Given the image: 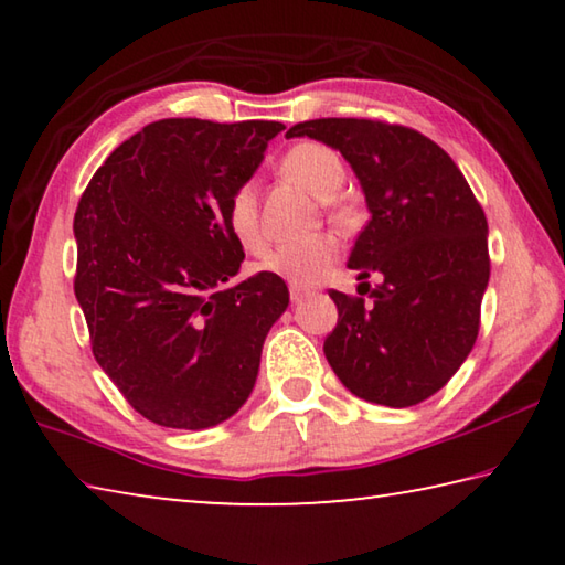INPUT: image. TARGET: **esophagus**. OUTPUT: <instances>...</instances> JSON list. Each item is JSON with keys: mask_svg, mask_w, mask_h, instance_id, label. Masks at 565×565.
I'll list each match as a JSON object with an SVG mask.
<instances>
[{"mask_svg": "<svg viewBox=\"0 0 565 565\" xmlns=\"http://www.w3.org/2000/svg\"><path fill=\"white\" fill-rule=\"evenodd\" d=\"M289 294H291V301H294V303H296V301H301V299H306V296H309V291L301 289V286H291Z\"/></svg>", "mask_w": 565, "mask_h": 565, "instance_id": "1", "label": "esophagus"}]
</instances>
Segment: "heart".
I'll use <instances>...</instances> for the list:
<instances>
[{"mask_svg":"<svg viewBox=\"0 0 565 565\" xmlns=\"http://www.w3.org/2000/svg\"><path fill=\"white\" fill-rule=\"evenodd\" d=\"M281 174L309 191L319 202L337 196L343 184V164L339 154L317 141H301L281 157ZM226 226L236 244L248 254L264 252V232L259 222V199L252 181L238 184L226 204ZM339 259V242L331 234H319L306 242L281 244L264 256L259 269L289 281L291 286H313L323 281Z\"/></svg>","mask_w":565,"mask_h":565,"instance_id":"obj_1","label":"heart"}]
</instances>
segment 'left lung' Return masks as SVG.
<instances>
[{"mask_svg": "<svg viewBox=\"0 0 565 565\" xmlns=\"http://www.w3.org/2000/svg\"><path fill=\"white\" fill-rule=\"evenodd\" d=\"M286 137L341 151L371 214L349 256L361 296L329 294L339 309L323 341L333 374L371 404L416 406L448 384L476 343L491 274L483 209L454 159L408 127L311 119Z\"/></svg>", "mask_w": 565, "mask_h": 565, "instance_id": "left-lung-1", "label": "left lung"}]
</instances>
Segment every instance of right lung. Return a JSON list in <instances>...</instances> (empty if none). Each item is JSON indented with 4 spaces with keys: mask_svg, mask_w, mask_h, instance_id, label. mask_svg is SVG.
Wrapping results in <instances>:
<instances>
[{
    "mask_svg": "<svg viewBox=\"0 0 565 565\" xmlns=\"http://www.w3.org/2000/svg\"><path fill=\"white\" fill-rule=\"evenodd\" d=\"M279 121L147 124L84 189L74 294L92 351L134 411L202 431L254 391L262 347L289 306L271 274L234 284L244 248L226 226Z\"/></svg>",
    "mask_w": 565,
    "mask_h": 565,
    "instance_id": "1",
    "label": "right lung"
}]
</instances>
